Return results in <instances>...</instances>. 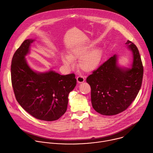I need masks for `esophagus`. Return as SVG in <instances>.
Here are the masks:
<instances>
[{"mask_svg": "<svg viewBox=\"0 0 153 153\" xmlns=\"http://www.w3.org/2000/svg\"><path fill=\"white\" fill-rule=\"evenodd\" d=\"M76 79H77V82H78V83H79L83 82L85 81V77H84L83 76H79L77 77V78H76Z\"/></svg>", "mask_w": 153, "mask_h": 153, "instance_id": "obj_1", "label": "esophagus"}]
</instances>
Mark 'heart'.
I'll return each mask as SVG.
<instances>
[{"label":"heart","mask_w":153,"mask_h":153,"mask_svg":"<svg viewBox=\"0 0 153 153\" xmlns=\"http://www.w3.org/2000/svg\"><path fill=\"white\" fill-rule=\"evenodd\" d=\"M93 45L90 43H81L72 47L68 55H63L62 60L68 67L73 65V60H79L78 67L82 71L91 73L95 71L99 66L103 57L100 48L91 49ZM91 50L90 51V50Z\"/></svg>","instance_id":"b5f03b06"}]
</instances>
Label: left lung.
<instances>
[{
  "instance_id": "obj_1",
  "label": "left lung",
  "mask_w": 153,
  "mask_h": 153,
  "mask_svg": "<svg viewBox=\"0 0 153 153\" xmlns=\"http://www.w3.org/2000/svg\"><path fill=\"white\" fill-rule=\"evenodd\" d=\"M131 51V68H122L114 55L86 78L91 86V103L97 113L113 116L125 111L136 99L142 85L143 67L137 47L126 42Z\"/></svg>"
}]
</instances>
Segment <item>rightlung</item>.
Instances as JSON below:
<instances>
[{
  "label": "right lung",
  "instance_id": "1",
  "mask_svg": "<svg viewBox=\"0 0 153 153\" xmlns=\"http://www.w3.org/2000/svg\"><path fill=\"white\" fill-rule=\"evenodd\" d=\"M34 41L24 40L13 57L11 74L14 95L20 105L34 117L56 120L67 111L68 94L75 88L76 79L73 73L63 76L53 70H33L25 57Z\"/></svg>",
  "mask_w": 153,
  "mask_h": 153
}]
</instances>
